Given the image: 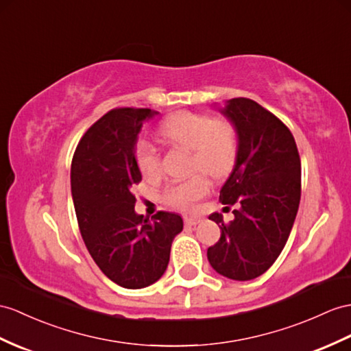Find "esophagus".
<instances>
[{
	"instance_id": "esophagus-1",
	"label": "esophagus",
	"mask_w": 351,
	"mask_h": 351,
	"mask_svg": "<svg viewBox=\"0 0 351 351\" xmlns=\"http://www.w3.org/2000/svg\"><path fill=\"white\" fill-rule=\"evenodd\" d=\"M201 221V219L199 217H193V216H186L184 217V225L186 226H189V228H193V226H196Z\"/></svg>"
}]
</instances>
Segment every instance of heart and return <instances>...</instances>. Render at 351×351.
<instances>
[{
    "instance_id": "1",
    "label": "heart",
    "mask_w": 351,
    "mask_h": 351,
    "mask_svg": "<svg viewBox=\"0 0 351 351\" xmlns=\"http://www.w3.org/2000/svg\"><path fill=\"white\" fill-rule=\"evenodd\" d=\"M159 134L168 143L189 149L191 167L199 168L211 177H223L234 165L237 134L225 119L213 121L210 116L180 111L160 125ZM134 158L143 176L155 177L160 173L158 149L149 141L140 140L135 144ZM208 189V178L202 173H196L183 182L169 184L164 199L171 207L187 210L207 195Z\"/></svg>"
}]
</instances>
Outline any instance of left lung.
<instances>
[{
    "label": "left lung",
    "instance_id": "left-lung-1",
    "mask_svg": "<svg viewBox=\"0 0 351 351\" xmlns=\"http://www.w3.org/2000/svg\"><path fill=\"white\" fill-rule=\"evenodd\" d=\"M219 111L238 143L219 199L238 207L229 223L220 213L208 216L221 234L207 258L220 276L247 281L262 276L285 249L301 201V159L289 128L256 101L232 98Z\"/></svg>",
    "mask_w": 351,
    "mask_h": 351
}]
</instances>
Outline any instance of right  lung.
Returning a JSON list of instances; mask_svg holds the SVG:
<instances>
[{"label":"right lung","mask_w":351,"mask_h":351,"mask_svg":"<svg viewBox=\"0 0 351 351\" xmlns=\"http://www.w3.org/2000/svg\"><path fill=\"white\" fill-rule=\"evenodd\" d=\"M150 108H114L82 136L71 164V195L80 234L92 259L125 289L158 281L168 267L171 244L183 219L158 211L136 215L132 186L141 182L134 147Z\"/></svg>","instance_id":"add662e5"}]
</instances>
